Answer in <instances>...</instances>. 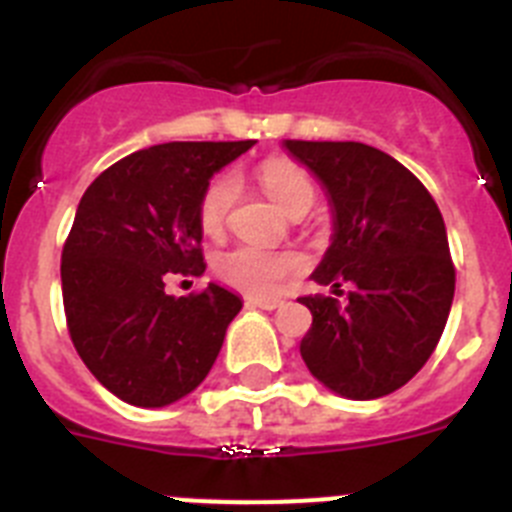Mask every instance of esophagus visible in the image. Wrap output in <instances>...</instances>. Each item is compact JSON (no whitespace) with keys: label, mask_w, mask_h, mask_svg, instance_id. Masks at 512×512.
Returning <instances> with one entry per match:
<instances>
[{"label":"esophagus","mask_w":512,"mask_h":512,"mask_svg":"<svg viewBox=\"0 0 512 512\" xmlns=\"http://www.w3.org/2000/svg\"><path fill=\"white\" fill-rule=\"evenodd\" d=\"M246 305L261 307V310H277V307H282L284 302L282 300H274V297H248Z\"/></svg>","instance_id":"obj_1"}]
</instances>
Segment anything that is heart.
Instances as JSON below:
<instances>
[{
  "mask_svg": "<svg viewBox=\"0 0 512 512\" xmlns=\"http://www.w3.org/2000/svg\"><path fill=\"white\" fill-rule=\"evenodd\" d=\"M259 182L274 205L287 215H305L318 197L315 179L305 166L292 158H269L259 166ZM238 197L235 174L215 176L200 197V228L207 235L223 233L228 215ZM215 274L228 287L253 297H269L307 266V259L297 251H274L261 246H233L215 256Z\"/></svg>",
  "mask_w": 512,
  "mask_h": 512,
  "instance_id": "obj_1",
  "label": "heart"
}]
</instances>
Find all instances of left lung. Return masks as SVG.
<instances>
[{
  "label": "left lung",
  "mask_w": 512,
  "mask_h": 512,
  "mask_svg": "<svg viewBox=\"0 0 512 512\" xmlns=\"http://www.w3.org/2000/svg\"><path fill=\"white\" fill-rule=\"evenodd\" d=\"M284 148L318 176L333 210V243L312 279L354 284L346 305L325 295L297 300L312 312L302 359L341 397L390 395L431 359L454 302L441 210L418 176L379 148L354 140H284Z\"/></svg>",
  "instance_id": "left-lung-1"
}]
</instances>
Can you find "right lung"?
I'll return each instance as SVG.
<instances>
[{
  "mask_svg": "<svg viewBox=\"0 0 512 512\" xmlns=\"http://www.w3.org/2000/svg\"><path fill=\"white\" fill-rule=\"evenodd\" d=\"M253 140L161 143L120 158L89 184L61 253L66 325L76 354L115 397L164 408L197 390L223 348L241 297L207 284L166 295L169 277H200V197Z\"/></svg>",
  "mask_w": 512,
  "mask_h": 512,
  "instance_id": "obj_1",
  "label": "right lung"
}]
</instances>
